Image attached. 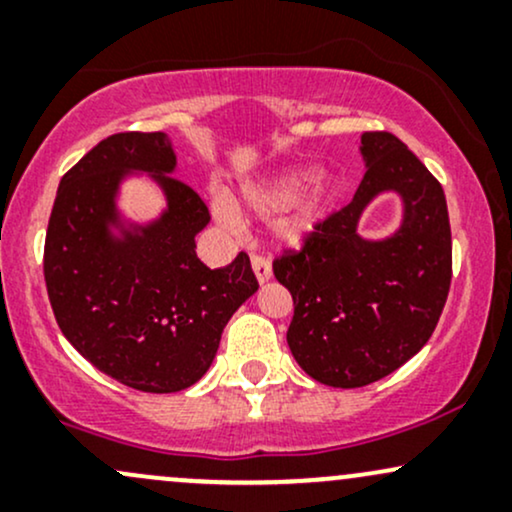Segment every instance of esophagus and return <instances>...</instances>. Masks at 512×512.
<instances>
[{"instance_id":"1","label":"esophagus","mask_w":512,"mask_h":512,"mask_svg":"<svg viewBox=\"0 0 512 512\" xmlns=\"http://www.w3.org/2000/svg\"><path fill=\"white\" fill-rule=\"evenodd\" d=\"M250 262H252V272H255L257 281H260V284H264V281L272 279V264H269L267 257L252 255Z\"/></svg>"}]
</instances>
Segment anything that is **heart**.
<instances>
[{"mask_svg": "<svg viewBox=\"0 0 512 512\" xmlns=\"http://www.w3.org/2000/svg\"><path fill=\"white\" fill-rule=\"evenodd\" d=\"M310 180H313L310 168H286L262 180L245 182L240 190L243 211L257 221L276 219L284 213L285 216L276 221V238L286 245H301L325 221L337 197L334 180L317 178L309 188ZM305 186L308 191L304 190ZM214 211L228 226L240 223V214H243L226 195L214 197Z\"/></svg>", "mask_w": 512, "mask_h": 512, "instance_id": "1", "label": "heart"}]
</instances>
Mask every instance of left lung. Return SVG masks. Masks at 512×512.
I'll return each instance as SVG.
<instances>
[{
    "instance_id": "left-lung-1",
    "label": "left lung",
    "mask_w": 512,
    "mask_h": 512,
    "mask_svg": "<svg viewBox=\"0 0 512 512\" xmlns=\"http://www.w3.org/2000/svg\"><path fill=\"white\" fill-rule=\"evenodd\" d=\"M366 175L354 199L317 226L298 252L274 260L291 291L286 342L310 378L363 387L395 373L436 330L452 279L448 204L440 182L390 132H363ZM383 191L403 197L392 237L363 239L357 221Z\"/></svg>"
}]
</instances>
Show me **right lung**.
<instances>
[{"instance_id":"right-lung-1","label":"right lung","mask_w":512,"mask_h":512,"mask_svg":"<svg viewBox=\"0 0 512 512\" xmlns=\"http://www.w3.org/2000/svg\"><path fill=\"white\" fill-rule=\"evenodd\" d=\"M178 166L163 132L103 139L57 187L43 272L52 313L69 344L117 383L142 392H180L207 373L231 315L257 291L245 252L209 269L195 236L209 209L173 178ZM149 172L167 209L129 224L116 209L121 180Z\"/></svg>"}]
</instances>
